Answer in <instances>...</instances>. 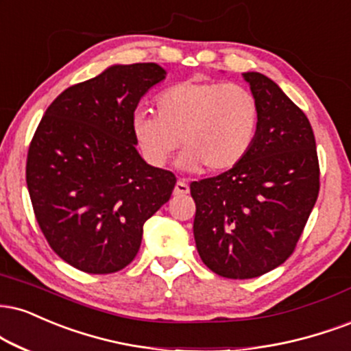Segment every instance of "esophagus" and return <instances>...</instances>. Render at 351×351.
Returning a JSON list of instances; mask_svg holds the SVG:
<instances>
[{"mask_svg": "<svg viewBox=\"0 0 351 351\" xmlns=\"http://www.w3.org/2000/svg\"><path fill=\"white\" fill-rule=\"evenodd\" d=\"M189 193V186L188 183L184 180H178L175 184V189H173V194L175 196H183V194H188Z\"/></svg>", "mask_w": 351, "mask_h": 351, "instance_id": "obj_1", "label": "esophagus"}]
</instances>
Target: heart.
Here are the masks:
<instances>
[{
  "label": "heart",
  "mask_w": 351,
  "mask_h": 351,
  "mask_svg": "<svg viewBox=\"0 0 351 351\" xmlns=\"http://www.w3.org/2000/svg\"><path fill=\"white\" fill-rule=\"evenodd\" d=\"M157 112L137 111L132 132L143 158L163 167L183 145L184 170L221 173L242 163L255 145L260 104L240 84L186 80L157 96Z\"/></svg>",
  "instance_id": "obj_1"
}]
</instances>
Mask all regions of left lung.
Returning <instances> with one entry per match:
<instances>
[{"label": "left lung", "mask_w": 351, "mask_h": 351, "mask_svg": "<svg viewBox=\"0 0 351 351\" xmlns=\"http://www.w3.org/2000/svg\"><path fill=\"white\" fill-rule=\"evenodd\" d=\"M260 104V129L237 167L191 183L193 232L202 263L219 276L248 280L289 258L319 196L311 122L273 80L242 73Z\"/></svg>", "instance_id": "8db88e82"}]
</instances>
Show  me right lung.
I'll return each instance as SVG.
<instances>
[{
    "label": "right lung",
    "instance_id": "obj_1",
    "mask_svg": "<svg viewBox=\"0 0 351 351\" xmlns=\"http://www.w3.org/2000/svg\"><path fill=\"white\" fill-rule=\"evenodd\" d=\"M165 77L157 63L111 65L58 95L34 134L26 165L34 214L73 268L128 267L143 223L170 199L175 175L147 163L132 132L138 101Z\"/></svg>",
    "mask_w": 351,
    "mask_h": 351
}]
</instances>
